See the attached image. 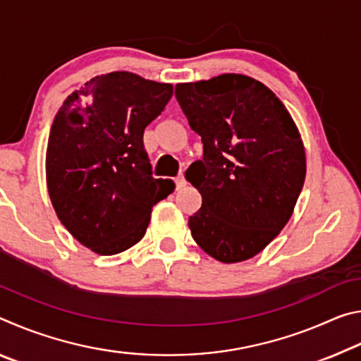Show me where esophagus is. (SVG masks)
Masks as SVG:
<instances>
[{"instance_id": "esophagus-1", "label": "esophagus", "mask_w": 361, "mask_h": 361, "mask_svg": "<svg viewBox=\"0 0 361 361\" xmlns=\"http://www.w3.org/2000/svg\"><path fill=\"white\" fill-rule=\"evenodd\" d=\"M175 185H176V189H181V188H185V186H186V180H185V176H183V175L176 176V180H175Z\"/></svg>"}]
</instances>
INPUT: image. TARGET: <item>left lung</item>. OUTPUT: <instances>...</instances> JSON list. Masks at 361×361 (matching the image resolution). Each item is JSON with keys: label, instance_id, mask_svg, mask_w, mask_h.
<instances>
[{"label": "left lung", "instance_id": "1", "mask_svg": "<svg viewBox=\"0 0 361 361\" xmlns=\"http://www.w3.org/2000/svg\"><path fill=\"white\" fill-rule=\"evenodd\" d=\"M175 97L204 145L185 173L202 195L189 216L192 239L228 264L253 258L285 228L301 194L296 124L271 89L234 73L176 84Z\"/></svg>", "mask_w": 361, "mask_h": 361}]
</instances>
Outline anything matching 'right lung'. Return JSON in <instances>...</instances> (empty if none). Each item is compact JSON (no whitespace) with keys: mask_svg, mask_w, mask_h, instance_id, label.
<instances>
[{"mask_svg":"<svg viewBox=\"0 0 361 361\" xmlns=\"http://www.w3.org/2000/svg\"><path fill=\"white\" fill-rule=\"evenodd\" d=\"M172 84L129 71L95 76L63 102L46 152L47 191L70 234L99 255L143 239L151 209L175 185L152 178L143 132L172 99Z\"/></svg>","mask_w":361,"mask_h":361,"instance_id":"right-lung-1","label":"right lung"}]
</instances>
